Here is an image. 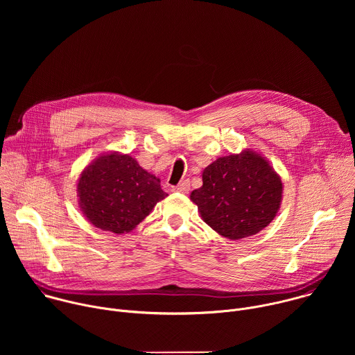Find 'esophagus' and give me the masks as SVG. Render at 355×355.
<instances>
[{
  "mask_svg": "<svg viewBox=\"0 0 355 355\" xmlns=\"http://www.w3.org/2000/svg\"><path fill=\"white\" fill-rule=\"evenodd\" d=\"M173 191H174V192H182V193H187V192L189 191V181H188V180L181 181L178 185L173 187Z\"/></svg>",
  "mask_w": 355,
  "mask_h": 355,
  "instance_id": "esophagus-1",
  "label": "esophagus"
}]
</instances>
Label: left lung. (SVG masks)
Returning a JSON list of instances; mask_svg holds the SVG:
<instances>
[{
	"mask_svg": "<svg viewBox=\"0 0 355 355\" xmlns=\"http://www.w3.org/2000/svg\"><path fill=\"white\" fill-rule=\"evenodd\" d=\"M282 181L266 157L245 148L216 159L189 195L202 220L220 236L240 240L257 234L277 216Z\"/></svg>",
	"mask_w": 355,
	"mask_h": 355,
	"instance_id": "obj_1",
	"label": "left lung"
}]
</instances>
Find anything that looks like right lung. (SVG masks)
Masks as SVG:
<instances>
[{
  "label": "right lung",
  "instance_id": "obj_1",
  "mask_svg": "<svg viewBox=\"0 0 355 355\" xmlns=\"http://www.w3.org/2000/svg\"><path fill=\"white\" fill-rule=\"evenodd\" d=\"M78 205L83 215L101 230L132 232L167 193L160 180L147 173L129 155H99L80 174Z\"/></svg>",
  "mask_w": 355,
  "mask_h": 355
}]
</instances>
